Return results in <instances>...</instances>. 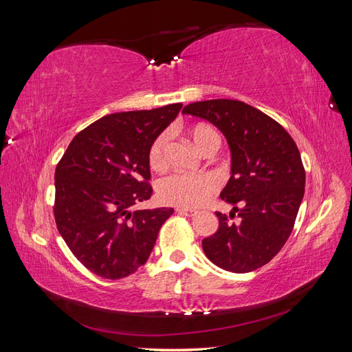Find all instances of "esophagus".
<instances>
[{"instance_id": "esophagus-1", "label": "esophagus", "mask_w": 352, "mask_h": 352, "mask_svg": "<svg viewBox=\"0 0 352 352\" xmlns=\"http://www.w3.org/2000/svg\"><path fill=\"white\" fill-rule=\"evenodd\" d=\"M177 214H182V216H188V217H192L197 214V211L194 210H188V208H176Z\"/></svg>"}]
</instances>
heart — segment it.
Listing matches in <instances>:
<instances>
[{
  "label": "heart",
  "mask_w": 352,
  "mask_h": 352,
  "mask_svg": "<svg viewBox=\"0 0 352 352\" xmlns=\"http://www.w3.org/2000/svg\"><path fill=\"white\" fill-rule=\"evenodd\" d=\"M190 140L198 148V151L204 153L207 148L217 142L219 136L212 127L207 124H197L189 132ZM168 146V133H160L148 151V163L153 170H163L166 166V154ZM217 182L207 175H170L158 182L157 194L160 201L167 206L197 208L206 204L208 198L216 192Z\"/></svg>",
  "instance_id": "obj_1"
}]
</instances>
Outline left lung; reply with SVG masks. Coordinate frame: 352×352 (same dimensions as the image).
Masks as SVG:
<instances>
[{"label":"left lung","mask_w":352,"mask_h":352,"mask_svg":"<svg viewBox=\"0 0 352 352\" xmlns=\"http://www.w3.org/2000/svg\"><path fill=\"white\" fill-rule=\"evenodd\" d=\"M182 113L214 124L232 154L220 197L233 210L229 216L216 211L219 229L202 241V250L223 270H257L282 250L295 225L305 188L298 146L278 122L242 101H198Z\"/></svg>","instance_id":"obj_1"}]
</instances>
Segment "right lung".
<instances>
[{
  "mask_svg": "<svg viewBox=\"0 0 352 352\" xmlns=\"http://www.w3.org/2000/svg\"><path fill=\"white\" fill-rule=\"evenodd\" d=\"M182 104L101 117L85 127L56 167L54 217L85 267L104 279L135 273L150 257L173 208H131L150 199L148 151Z\"/></svg>",
  "mask_w": 352,
  "mask_h": 352,
  "instance_id": "obj_1",
  "label": "right lung"
}]
</instances>
